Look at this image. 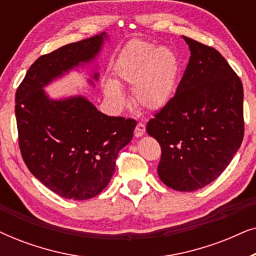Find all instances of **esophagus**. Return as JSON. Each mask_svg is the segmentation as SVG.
<instances>
[{
  "instance_id": "esophagus-1",
  "label": "esophagus",
  "mask_w": 256,
  "mask_h": 256,
  "mask_svg": "<svg viewBox=\"0 0 256 256\" xmlns=\"http://www.w3.org/2000/svg\"><path fill=\"white\" fill-rule=\"evenodd\" d=\"M146 132V124H142V122H138V124H136V128L134 130V135L136 138H141V136L144 134Z\"/></svg>"
}]
</instances>
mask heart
Returning a JSON list of instances; mask_svg holds the SVG:
<instances>
[{"mask_svg":"<svg viewBox=\"0 0 256 256\" xmlns=\"http://www.w3.org/2000/svg\"><path fill=\"white\" fill-rule=\"evenodd\" d=\"M115 80L104 79L102 90L116 106L126 96L120 85L132 86L136 102L150 110L166 107L172 99L178 76V62L172 51L141 40L132 42L114 66Z\"/></svg>","mask_w":256,"mask_h":256,"instance_id":"1","label":"heart"}]
</instances>
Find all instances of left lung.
I'll return each mask as SVG.
<instances>
[{
  "label": "left lung",
  "instance_id": "8db88e82",
  "mask_svg": "<svg viewBox=\"0 0 256 256\" xmlns=\"http://www.w3.org/2000/svg\"><path fill=\"white\" fill-rule=\"evenodd\" d=\"M190 60L176 94L146 124L160 143V180L191 192L216 180L244 138V88L216 48L183 36Z\"/></svg>",
  "mask_w": 256,
  "mask_h": 256
}]
</instances>
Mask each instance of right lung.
Wrapping results in <instances>:
<instances>
[{
	"mask_svg": "<svg viewBox=\"0 0 256 256\" xmlns=\"http://www.w3.org/2000/svg\"><path fill=\"white\" fill-rule=\"evenodd\" d=\"M106 32L71 43L37 59L16 90V122L24 163L62 198L85 200L107 186L120 150L132 138L136 121L108 116L82 96L51 99L45 87L100 54ZM99 79L94 72L88 82Z\"/></svg>",
	"mask_w": 256,
	"mask_h": 256,
	"instance_id": "1",
	"label": "right lung"
}]
</instances>
